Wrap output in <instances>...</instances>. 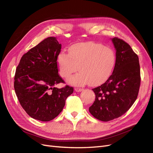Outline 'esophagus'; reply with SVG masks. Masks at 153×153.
I'll use <instances>...</instances> for the list:
<instances>
[{
    "label": "esophagus",
    "instance_id": "esophagus-1",
    "mask_svg": "<svg viewBox=\"0 0 153 153\" xmlns=\"http://www.w3.org/2000/svg\"><path fill=\"white\" fill-rule=\"evenodd\" d=\"M75 91H76V92H81V91H82L84 90V89H83L82 88H78V87H76L75 89Z\"/></svg>",
    "mask_w": 153,
    "mask_h": 153
}]
</instances>
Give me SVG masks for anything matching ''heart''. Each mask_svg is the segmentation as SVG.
Returning <instances> with one entry per match:
<instances>
[{
	"label": "heart",
	"instance_id": "obj_1",
	"mask_svg": "<svg viewBox=\"0 0 153 153\" xmlns=\"http://www.w3.org/2000/svg\"><path fill=\"white\" fill-rule=\"evenodd\" d=\"M60 75L68 78L78 69L80 72L69 80L70 84L96 85L110 75L115 62L114 50L100 43L87 42L72 46L69 53L62 51L57 57Z\"/></svg>",
	"mask_w": 153,
	"mask_h": 153
}]
</instances>
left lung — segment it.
I'll use <instances>...</instances> for the list:
<instances>
[{
	"mask_svg": "<svg viewBox=\"0 0 153 153\" xmlns=\"http://www.w3.org/2000/svg\"><path fill=\"white\" fill-rule=\"evenodd\" d=\"M112 41L116 50L113 73L104 84L92 89L96 98L89 109L101 121H112L126 113L137 100L140 85L138 55L123 39Z\"/></svg>",
	"mask_w": 153,
	"mask_h": 153,
	"instance_id": "1",
	"label": "left lung"
}]
</instances>
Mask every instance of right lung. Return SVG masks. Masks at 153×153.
Returning a JSON list of instances; mask_svg holds the SVG:
<instances>
[{"label": "right lung", "mask_w": 153, "mask_h": 153, "mask_svg": "<svg viewBox=\"0 0 153 153\" xmlns=\"http://www.w3.org/2000/svg\"><path fill=\"white\" fill-rule=\"evenodd\" d=\"M61 45L49 37L22 57L16 68L14 87L18 101L29 116L50 121L62 112L73 87H55L64 80L58 74L57 57Z\"/></svg>", "instance_id": "right-lung-1"}]
</instances>
